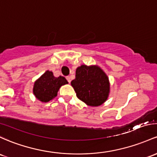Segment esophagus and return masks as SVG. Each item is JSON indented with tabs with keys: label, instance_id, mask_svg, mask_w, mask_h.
I'll return each mask as SVG.
<instances>
[{
	"label": "esophagus",
	"instance_id": "1",
	"mask_svg": "<svg viewBox=\"0 0 157 157\" xmlns=\"http://www.w3.org/2000/svg\"><path fill=\"white\" fill-rule=\"evenodd\" d=\"M66 80H68V82H71V77H70V76H68V77H66Z\"/></svg>",
	"mask_w": 157,
	"mask_h": 157
}]
</instances>
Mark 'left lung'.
<instances>
[{
  "instance_id": "8db88e82",
  "label": "left lung",
  "mask_w": 157,
  "mask_h": 157,
  "mask_svg": "<svg viewBox=\"0 0 157 157\" xmlns=\"http://www.w3.org/2000/svg\"><path fill=\"white\" fill-rule=\"evenodd\" d=\"M71 84L77 97L88 106H101L109 98V77L97 65H81L77 67L75 79Z\"/></svg>"
}]
</instances>
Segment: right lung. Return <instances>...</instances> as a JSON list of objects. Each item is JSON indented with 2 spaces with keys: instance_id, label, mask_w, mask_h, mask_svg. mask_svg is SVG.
<instances>
[{
  "instance_id": "1",
  "label": "right lung",
  "mask_w": 157,
  "mask_h": 157,
  "mask_svg": "<svg viewBox=\"0 0 157 157\" xmlns=\"http://www.w3.org/2000/svg\"><path fill=\"white\" fill-rule=\"evenodd\" d=\"M68 83L64 77H54L53 72L48 70L34 82L33 92L39 101L47 103L56 97L62 86Z\"/></svg>"
}]
</instances>
